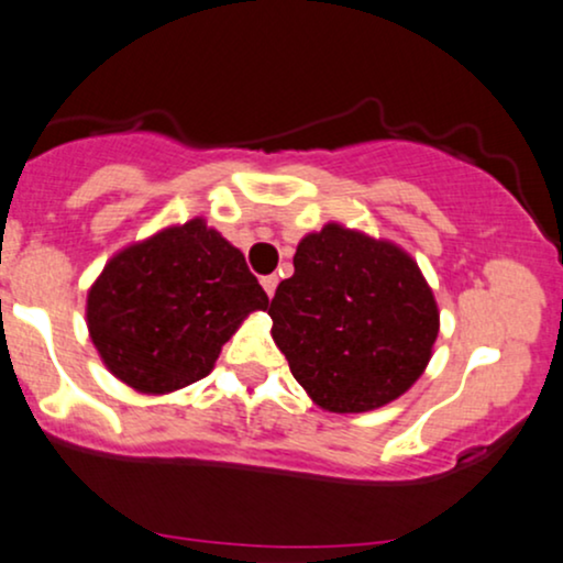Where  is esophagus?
Returning a JSON list of instances; mask_svg holds the SVG:
<instances>
[{
  "label": "esophagus",
  "mask_w": 563,
  "mask_h": 563,
  "mask_svg": "<svg viewBox=\"0 0 563 563\" xmlns=\"http://www.w3.org/2000/svg\"><path fill=\"white\" fill-rule=\"evenodd\" d=\"M260 283H262V288H265V294L273 298L275 296V288H277V277L275 275H265Z\"/></svg>",
  "instance_id": "obj_1"
}]
</instances>
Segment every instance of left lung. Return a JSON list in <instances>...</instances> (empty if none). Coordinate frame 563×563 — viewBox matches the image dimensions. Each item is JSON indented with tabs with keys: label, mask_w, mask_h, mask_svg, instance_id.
I'll list each match as a JSON object with an SVG mask.
<instances>
[{
	"label": "left lung",
	"mask_w": 563,
	"mask_h": 563,
	"mask_svg": "<svg viewBox=\"0 0 563 563\" xmlns=\"http://www.w3.org/2000/svg\"><path fill=\"white\" fill-rule=\"evenodd\" d=\"M294 275L269 301L290 374L330 412H366L408 393L439 334L421 269L389 241L338 223L296 249Z\"/></svg>",
	"instance_id": "obj_1"
}]
</instances>
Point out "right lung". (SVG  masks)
<instances>
[{"instance_id": "obj_1", "label": "right lung", "mask_w": 563, "mask_h": 563, "mask_svg": "<svg viewBox=\"0 0 563 563\" xmlns=\"http://www.w3.org/2000/svg\"><path fill=\"white\" fill-rule=\"evenodd\" d=\"M267 303L244 254L197 218L103 267L88 294V330L117 379L163 395L205 379L249 311Z\"/></svg>"}]
</instances>
